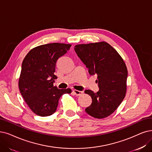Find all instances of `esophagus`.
Masks as SVG:
<instances>
[{"instance_id":"obj_1","label":"esophagus","mask_w":152,"mask_h":152,"mask_svg":"<svg viewBox=\"0 0 152 152\" xmlns=\"http://www.w3.org/2000/svg\"><path fill=\"white\" fill-rule=\"evenodd\" d=\"M73 92L75 95H81L83 94V92H81V91L79 90H73Z\"/></svg>"}]
</instances>
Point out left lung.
<instances>
[{"label": "left lung", "mask_w": 152, "mask_h": 152, "mask_svg": "<svg viewBox=\"0 0 152 152\" xmlns=\"http://www.w3.org/2000/svg\"><path fill=\"white\" fill-rule=\"evenodd\" d=\"M74 48L89 74L97 75L99 92L85 91L92 99L86 111L96 118L107 117L116 110L126 95L128 71L124 60L106 42L78 44Z\"/></svg>", "instance_id": "1"}]
</instances>
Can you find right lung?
I'll use <instances>...</instances> for the list:
<instances>
[{"mask_svg": "<svg viewBox=\"0 0 152 152\" xmlns=\"http://www.w3.org/2000/svg\"><path fill=\"white\" fill-rule=\"evenodd\" d=\"M71 44L52 43L33 48L24 58L19 80L22 96L31 110L40 117L55 112L63 94L72 90L53 86L57 60L70 50Z\"/></svg>", "mask_w": 152, "mask_h": 152, "instance_id": "right-lung-1", "label": "right lung"}]
</instances>
